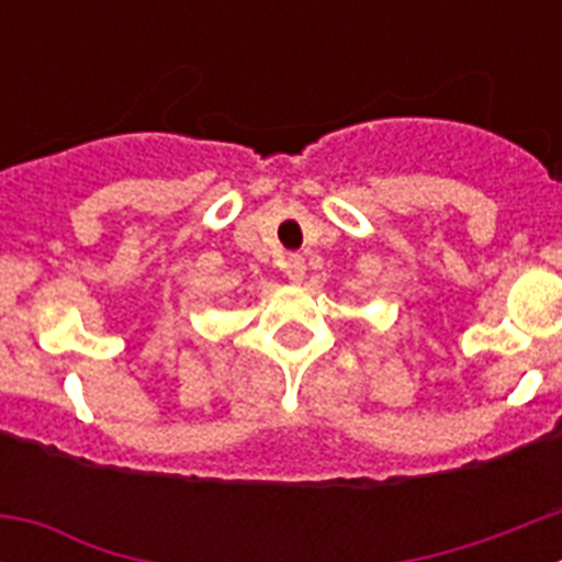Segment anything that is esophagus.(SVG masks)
<instances>
[{
	"label": "esophagus",
	"instance_id": "1",
	"mask_svg": "<svg viewBox=\"0 0 562 562\" xmlns=\"http://www.w3.org/2000/svg\"><path fill=\"white\" fill-rule=\"evenodd\" d=\"M284 272H286V278H290L292 284H301V281H304V276H306L304 256H290V258H286Z\"/></svg>",
	"mask_w": 562,
	"mask_h": 562
}]
</instances>
